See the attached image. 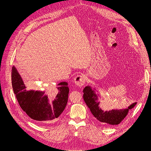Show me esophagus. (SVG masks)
<instances>
[{
  "label": "esophagus",
  "instance_id": "obj_1",
  "mask_svg": "<svg viewBox=\"0 0 151 151\" xmlns=\"http://www.w3.org/2000/svg\"><path fill=\"white\" fill-rule=\"evenodd\" d=\"M74 81L76 85L81 87L84 85L86 81V77L84 75H78L75 77Z\"/></svg>",
  "mask_w": 151,
  "mask_h": 151
}]
</instances>
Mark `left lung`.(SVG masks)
I'll list each match as a JSON object with an SVG mask.
<instances>
[{"mask_svg": "<svg viewBox=\"0 0 151 151\" xmlns=\"http://www.w3.org/2000/svg\"><path fill=\"white\" fill-rule=\"evenodd\" d=\"M83 99L88 106L93 116L97 119L106 126H113L120 124L128 114L129 110L136 105L137 103L132 104L125 109H116L105 111L102 110L101 100L99 95L95 92L90 86H86L83 90Z\"/></svg>", "mask_w": 151, "mask_h": 151, "instance_id": "8db88e82", "label": "left lung"}]
</instances>
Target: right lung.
<instances>
[{"label":"right lung","instance_id":"right-lung-1","mask_svg":"<svg viewBox=\"0 0 151 151\" xmlns=\"http://www.w3.org/2000/svg\"><path fill=\"white\" fill-rule=\"evenodd\" d=\"M12 83L21 109L38 123H51L55 121L66 107L69 92L66 82L60 83L58 86L46 93L29 91L17 69L13 67Z\"/></svg>","mask_w":151,"mask_h":151}]
</instances>
